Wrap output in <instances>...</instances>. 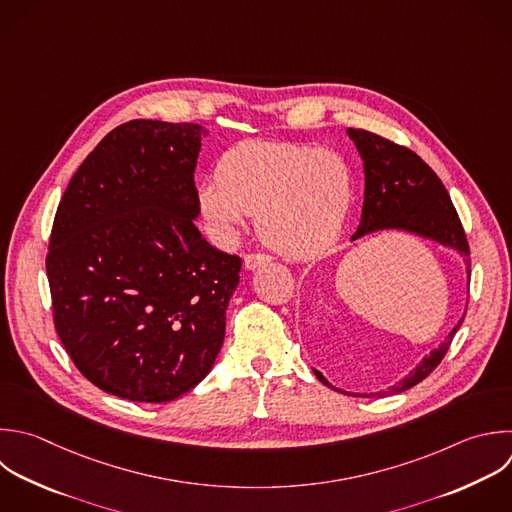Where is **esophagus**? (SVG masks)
Returning a JSON list of instances; mask_svg holds the SVG:
<instances>
[{
    "label": "esophagus",
    "instance_id": "34e87169",
    "mask_svg": "<svg viewBox=\"0 0 512 512\" xmlns=\"http://www.w3.org/2000/svg\"><path fill=\"white\" fill-rule=\"evenodd\" d=\"M268 262H272V256H268V254H248L244 258L246 270H256V268H260V266H264Z\"/></svg>",
    "mask_w": 512,
    "mask_h": 512
}]
</instances>
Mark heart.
I'll use <instances>...</instances> for the list:
<instances>
[{
    "instance_id": "1",
    "label": "heart",
    "mask_w": 512,
    "mask_h": 512,
    "mask_svg": "<svg viewBox=\"0 0 512 512\" xmlns=\"http://www.w3.org/2000/svg\"><path fill=\"white\" fill-rule=\"evenodd\" d=\"M352 170L332 152L296 142L248 140L216 162L198 186L200 214L230 244L256 214L260 238L288 258H312L342 232L352 206Z\"/></svg>"
}]
</instances>
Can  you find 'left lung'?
<instances>
[{"label":"left lung","instance_id":"left-lung-1","mask_svg":"<svg viewBox=\"0 0 512 512\" xmlns=\"http://www.w3.org/2000/svg\"><path fill=\"white\" fill-rule=\"evenodd\" d=\"M348 136L354 142L360 158L364 162V206L362 218L352 240L364 238L380 230H404L428 240H434L442 246H448L462 254L466 262V276L470 280V248L460 224V218L452 206V200L434 174V170L412 150L398 146L378 134L348 128ZM464 318L450 330L446 340L432 350L424 360L398 384L388 390L370 392V394H350V396H386L398 394L412 388L424 380L444 358L450 348V342L460 328ZM316 378L326 386L334 388L318 370ZM338 390V388H334Z\"/></svg>","mask_w":512,"mask_h":512}]
</instances>
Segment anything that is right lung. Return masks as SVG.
Returning <instances> with one entry per match:
<instances>
[{
	"mask_svg": "<svg viewBox=\"0 0 512 512\" xmlns=\"http://www.w3.org/2000/svg\"><path fill=\"white\" fill-rule=\"evenodd\" d=\"M198 124L132 120L84 160L58 206L46 270L76 368L108 394L170 402L222 348L242 260L196 228Z\"/></svg>",
	"mask_w": 512,
	"mask_h": 512,
	"instance_id": "obj_1",
	"label": "right lung"
}]
</instances>
